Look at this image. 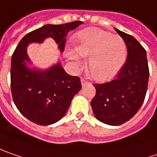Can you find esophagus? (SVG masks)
Listing matches in <instances>:
<instances>
[{"label":"esophagus","mask_w":157,"mask_h":157,"mask_svg":"<svg viewBox=\"0 0 157 157\" xmlns=\"http://www.w3.org/2000/svg\"><path fill=\"white\" fill-rule=\"evenodd\" d=\"M81 82H82V87H84L86 84L88 83V81H87V80H85V79L82 78L81 79Z\"/></svg>","instance_id":"34e87169"}]
</instances>
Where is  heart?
I'll return each instance as SVG.
<instances>
[{"label":"heart","instance_id":"1","mask_svg":"<svg viewBox=\"0 0 157 157\" xmlns=\"http://www.w3.org/2000/svg\"><path fill=\"white\" fill-rule=\"evenodd\" d=\"M127 53V45L121 36L97 28H89L76 35L75 48H70L67 56L76 69L82 65L80 56L89 57V72L96 80L103 81L115 76L122 69Z\"/></svg>","mask_w":157,"mask_h":157}]
</instances>
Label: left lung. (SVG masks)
<instances>
[{"mask_svg":"<svg viewBox=\"0 0 157 157\" xmlns=\"http://www.w3.org/2000/svg\"><path fill=\"white\" fill-rule=\"evenodd\" d=\"M115 30L127 45V60L114 80L94 84L96 94L90 102L96 119L111 126L121 125L137 113L149 76L146 50L132 35Z\"/></svg>","mask_w":157,"mask_h":157,"instance_id":"obj_1","label":"left lung"}]
</instances>
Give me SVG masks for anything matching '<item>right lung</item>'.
Segmentation results:
<instances>
[{"mask_svg": "<svg viewBox=\"0 0 157 157\" xmlns=\"http://www.w3.org/2000/svg\"><path fill=\"white\" fill-rule=\"evenodd\" d=\"M82 23L76 21L44 25L27 34L16 47L11 59V92L18 110L31 122L46 126L60 121L82 84L79 77L65 72L60 62L47 69L32 66L28 47L30 43H42L50 37L62 53L66 35Z\"/></svg>", "mask_w": 157, "mask_h": 157, "instance_id": "1", "label": "right lung"}]
</instances>
